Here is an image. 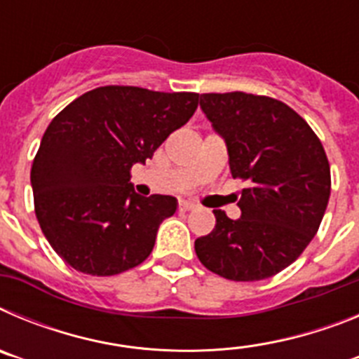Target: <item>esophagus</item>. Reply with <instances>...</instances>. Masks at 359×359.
<instances>
[{"label": "esophagus", "instance_id": "obj_1", "mask_svg": "<svg viewBox=\"0 0 359 359\" xmlns=\"http://www.w3.org/2000/svg\"><path fill=\"white\" fill-rule=\"evenodd\" d=\"M198 207L194 201H187V199H183L182 203H180V210H194V208Z\"/></svg>", "mask_w": 359, "mask_h": 359}]
</instances>
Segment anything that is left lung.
<instances>
[{"label": "left lung", "mask_w": 359, "mask_h": 359, "mask_svg": "<svg viewBox=\"0 0 359 359\" xmlns=\"http://www.w3.org/2000/svg\"><path fill=\"white\" fill-rule=\"evenodd\" d=\"M199 106L226 142L231 176L248 189L239 219L214 210L215 228L196 239V255L228 280L273 277L307 248L327 208L331 169L322 142L277 98L203 93Z\"/></svg>", "instance_id": "left-lung-1"}]
</instances>
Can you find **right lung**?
<instances>
[{
    "mask_svg": "<svg viewBox=\"0 0 359 359\" xmlns=\"http://www.w3.org/2000/svg\"><path fill=\"white\" fill-rule=\"evenodd\" d=\"M198 100V93L102 86L50 122L30 182L41 230L66 264L111 277L151 255L158 228L177 201L136 194L131 167L185 126Z\"/></svg>",
    "mask_w": 359,
    "mask_h": 359,
    "instance_id": "add662e5",
    "label": "right lung"
}]
</instances>
